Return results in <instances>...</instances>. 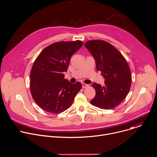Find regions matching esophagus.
Listing matches in <instances>:
<instances>
[{
    "label": "esophagus",
    "instance_id": "1",
    "mask_svg": "<svg viewBox=\"0 0 157 157\" xmlns=\"http://www.w3.org/2000/svg\"><path fill=\"white\" fill-rule=\"evenodd\" d=\"M82 86L83 88H86V87H87L89 86V85L87 84H85V83H82Z\"/></svg>",
    "mask_w": 157,
    "mask_h": 157
}]
</instances>
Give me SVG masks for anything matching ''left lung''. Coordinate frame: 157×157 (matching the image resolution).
<instances>
[{"mask_svg": "<svg viewBox=\"0 0 157 157\" xmlns=\"http://www.w3.org/2000/svg\"><path fill=\"white\" fill-rule=\"evenodd\" d=\"M84 46L94 58L96 69L105 79L104 86L97 83L92 85L96 96L90 102L100 109H113L130 91L132 75L128 64L120 52L105 41L89 40Z\"/></svg>", "mask_w": 157, "mask_h": 157, "instance_id": "8db88e82", "label": "left lung"}]
</instances>
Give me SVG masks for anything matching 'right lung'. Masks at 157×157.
I'll list each match as a JSON object with an SVG mask.
<instances>
[{"mask_svg": "<svg viewBox=\"0 0 157 157\" xmlns=\"http://www.w3.org/2000/svg\"><path fill=\"white\" fill-rule=\"evenodd\" d=\"M80 40L59 41L50 44L36 58L30 72V91L43 110L59 114L72 105L81 83L64 79L72 55L82 46Z\"/></svg>", "mask_w": 157, "mask_h": 157, "instance_id": "1", "label": "right lung"}]
</instances>
